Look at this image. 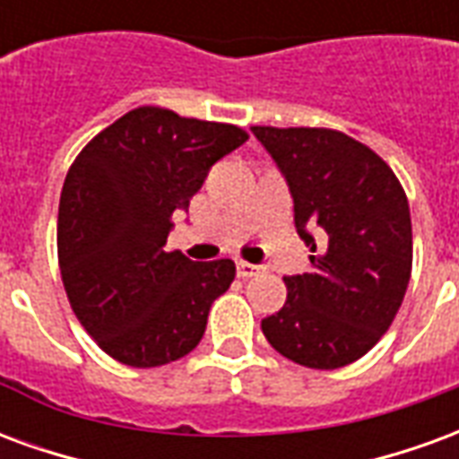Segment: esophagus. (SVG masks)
<instances>
[{
    "instance_id": "obj_1",
    "label": "esophagus",
    "mask_w": 459,
    "mask_h": 459,
    "mask_svg": "<svg viewBox=\"0 0 459 459\" xmlns=\"http://www.w3.org/2000/svg\"><path fill=\"white\" fill-rule=\"evenodd\" d=\"M236 273H238V278H253V275H258L260 273V265H253V263L238 260V263H236Z\"/></svg>"
}]
</instances>
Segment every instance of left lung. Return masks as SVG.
<instances>
[{
  "label": "left lung",
  "mask_w": 459,
  "mask_h": 459,
  "mask_svg": "<svg viewBox=\"0 0 459 459\" xmlns=\"http://www.w3.org/2000/svg\"><path fill=\"white\" fill-rule=\"evenodd\" d=\"M288 179L295 229L315 255L288 275L285 305L260 322L280 354L307 368L361 359L391 327L413 265L408 199L374 150L327 127H250ZM312 230L323 233L317 247Z\"/></svg>",
  "instance_id": "8db88e82"
}]
</instances>
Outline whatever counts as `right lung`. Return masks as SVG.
<instances>
[{"label": "right lung", "mask_w": 459, "mask_h": 459, "mask_svg": "<svg viewBox=\"0 0 459 459\" xmlns=\"http://www.w3.org/2000/svg\"><path fill=\"white\" fill-rule=\"evenodd\" d=\"M246 140L236 125L142 105L71 164L58 204L61 278L78 322L115 361L164 366L204 337L236 263H194L164 246L171 213L189 209L211 167Z\"/></svg>", "instance_id": "right-lung-1"}]
</instances>
